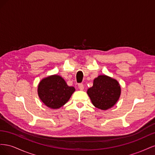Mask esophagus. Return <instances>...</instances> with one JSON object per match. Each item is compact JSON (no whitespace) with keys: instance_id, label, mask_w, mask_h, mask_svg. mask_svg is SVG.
Segmentation results:
<instances>
[{"instance_id":"obj_1","label":"esophagus","mask_w":155,"mask_h":155,"mask_svg":"<svg viewBox=\"0 0 155 155\" xmlns=\"http://www.w3.org/2000/svg\"><path fill=\"white\" fill-rule=\"evenodd\" d=\"M78 88H79V89L80 91H83V89H84V87H83V85L82 83H79V85H78Z\"/></svg>"}]
</instances>
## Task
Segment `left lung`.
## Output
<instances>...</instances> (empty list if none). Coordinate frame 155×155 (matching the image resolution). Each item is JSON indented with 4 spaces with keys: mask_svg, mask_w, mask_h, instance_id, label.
<instances>
[{
    "mask_svg": "<svg viewBox=\"0 0 155 155\" xmlns=\"http://www.w3.org/2000/svg\"><path fill=\"white\" fill-rule=\"evenodd\" d=\"M121 87L116 79L100 75L94 79L93 86L87 90V94L93 105L101 110H107L118 101Z\"/></svg>",
    "mask_w": 155,
    "mask_h": 155,
    "instance_id": "1",
    "label": "left lung"
}]
</instances>
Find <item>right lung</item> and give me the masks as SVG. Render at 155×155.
<instances>
[{
	"label": "right lung",
	"instance_id": "1",
	"mask_svg": "<svg viewBox=\"0 0 155 155\" xmlns=\"http://www.w3.org/2000/svg\"><path fill=\"white\" fill-rule=\"evenodd\" d=\"M75 91L74 87L67 85L64 79L57 74L41 79L37 88L40 100L51 109H58L66 104Z\"/></svg>",
	"mask_w": 155,
	"mask_h": 155
}]
</instances>
